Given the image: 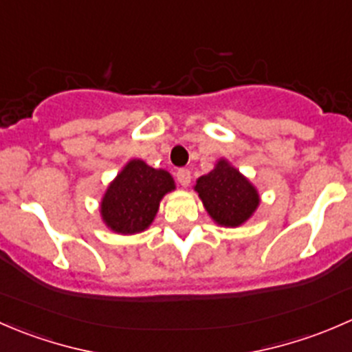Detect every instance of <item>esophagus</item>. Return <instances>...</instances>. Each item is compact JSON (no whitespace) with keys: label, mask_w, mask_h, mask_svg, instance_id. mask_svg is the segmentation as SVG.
<instances>
[{"label":"esophagus","mask_w":352,"mask_h":352,"mask_svg":"<svg viewBox=\"0 0 352 352\" xmlns=\"http://www.w3.org/2000/svg\"><path fill=\"white\" fill-rule=\"evenodd\" d=\"M177 180H179V184L182 187H187L190 184V172L187 168H180L179 172H177Z\"/></svg>","instance_id":"obj_1"}]
</instances>
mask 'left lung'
I'll return each instance as SVG.
<instances>
[{"label":"left lung","instance_id":"obj_1","mask_svg":"<svg viewBox=\"0 0 352 352\" xmlns=\"http://www.w3.org/2000/svg\"><path fill=\"white\" fill-rule=\"evenodd\" d=\"M196 190L206 211L223 226L242 225L258 206L257 190L225 160L197 180Z\"/></svg>","mask_w":352,"mask_h":352}]
</instances>
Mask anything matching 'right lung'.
I'll return each instance as SVG.
<instances>
[{
    "label": "right lung",
    "instance_id": "1",
    "mask_svg": "<svg viewBox=\"0 0 352 352\" xmlns=\"http://www.w3.org/2000/svg\"><path fill=\"white\" fill-rule=\"evenodd\" d=\"M173 189V179L165 170L133 160L110 184L102 201V216L117 233L131 235L151 225L162 197Z\"/></svg>",
    "mask_w": 352,
    "mask_h": 352
}]
</instances>
